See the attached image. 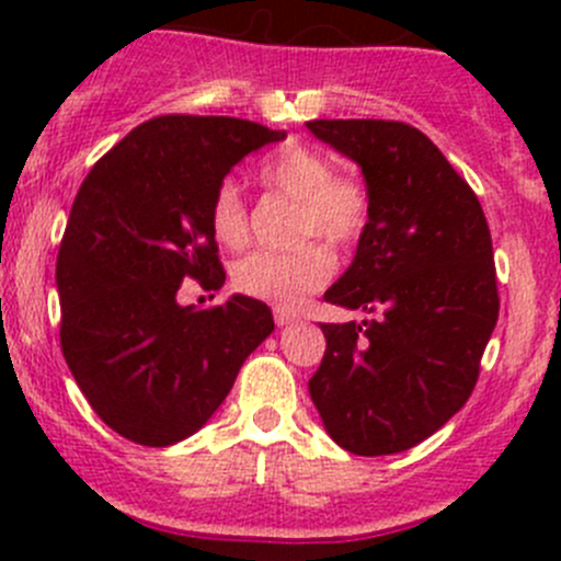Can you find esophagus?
Here are the masks:
<instances>
[{"label":"esophagus","instance_id":"esophagus-1","mask_svg":"<svg viewBox=\"0 0 561 561\" xmlns=\"http://www.w3.org/2000/svg\"><path fill=\"white\" fill-rule=\"evenodd\" d=\"M274 320H276V325L279 328H285V325H290V322H296L298 317L290 312V309H282V307H276L274 309Z\"/></svg>","mask_w":561,"mask_h":561}]
</instances>
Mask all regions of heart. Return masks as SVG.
<instances>
[{
  "mask_svg": "<svg viewBox=\"0 0 561 561\" xmlns=\"http://www.w3.org/2000/svg\"><path fill=\"white\" fill-rule=\"evenodd\" d=\"M260 181L276 195L296 203V239L307 241L293 252H252L233 265V287L244 296L276 307H296L320 290L333 274L331 247L350 249L369 228V186L350 173H336L331 157L312 146L290 144L260 162ZM208 225L214 239L239 249L249 239L247 203L236 181H222L211 197Z\"/></svg>",
  "mask_w": 561,
  "mask_h": 561,
  "instance_id": "heart-1",
  "label": "heart"
}]
</instances>
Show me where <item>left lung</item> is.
<instances>
[{
  "mask_svg": "<svg viewBox=\"0 0 561 561\" xmlns=\"http://www.w3.org/2000/svg\"><path fill=\"white\" fill-rule=\"evenodd\" d=\"M314 138L364 171L369 228L325 301L364 322H320L309 393L333 443L355 456L415 448L467 404L500 317L494 249L472 186L404 122L317 118Z\"/></svg>",
  "mask_w": 561,
  "mask_h": 561,
  "instance_id": "1",
  "label": "left lung"
}]
</instances>
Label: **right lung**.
<instances>
[{
  "mask_svg": "<svg viewBox=\"0 0 561 561\" xmlns=\"http://www.w3.org/2000/svg\"><path fill=\"white\" fill-rule=\"evenodd\" d=\"M282 138L244 118L168 113L83 179L56 257L61 353L92 410L129 443L168 448L195 434L274 331L257 298L195 309L175 296L184 279L225 285L211 197L230 168Z\"/></svg>",
  "mask_w": 561,
  "mask_h": 561,
  "instance_id": "right-lung-1",
  "label": "right lung"
}]
</instances>
